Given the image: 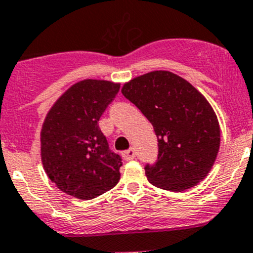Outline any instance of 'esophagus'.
Returning <instances> with one entry per match:
<instances>
[{
    "label": "esophagus",
    "mask_w": 253,
    "mask_h": 253,
    "mask_svg": "<svg viewBox=\"0 0 253 253\" xmlns=\"http://www.w3.org/2000/svg\"><path fill=\"white\" fill-rule=\"evenodd\" d=\"M122 157L126 161H131V159H133L136 157V151H134V148H129L127 151H124L122 152Z\"/></svg>",
    "instance_id": "esophagus-1"
}]
</instances>
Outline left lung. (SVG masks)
<instances>
[{
  "instance_id": "left-lung-1",
  "label": "left lung",
  "mask_w": 253,
  "mask_h": 253,
  "mask_svg": "<svg viewBox=\"0 0 253 253\" xmlns=\"http://www.w3.org/2000/svg\"><path fill=\"white\" fill-rule=\"evenodd\" d=\"M122 95L153 126L158 157L146 164L148 181L169 192H184L208 175L220 147V127L208 100L183 78L151 72L124 85Z\"/></svg>"
}]
</instances>
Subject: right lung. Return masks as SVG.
I'll use <instances>...</instances> for the list:
<instances>
[{"instance_id": "add662e5", "label": "right lung", "mask_w": 253, "mask_h": 253, "mask_svg": "<svg viewBox=\"0 0 253 253\" xmlns=\"http://www.w3.org/2000/svg\"><path fill=\"white\" fill-rule=\"evenodd\" d=\"M120 84L83 80L48 112L41 132L42 162L51 181L78 199L104 194L120 180L122 158L110 149L99 120L119 94Z\"/></svg>"}]
</instances>
